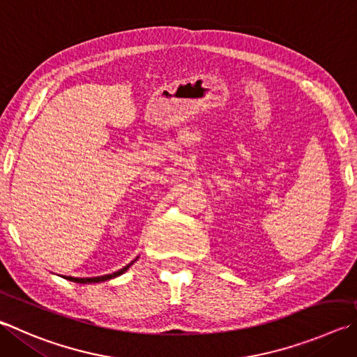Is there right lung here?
Here are the masks:
<instances>
[{
	"label": "right lung",
	"instance_id": "right-lung-1",
	"mask_svg": "<svg viewBox=\"0 0 357 357\" xmlns=\"http://www.w3.org/2000/svg\"><path fill=\"white\" fill-rule=\"evenodd\" d=\"M139 259V256L134 259V261H131L129 262L126 267H123V268H120L119 271H114V273H111V275H105V276H95V278H73V276H68V278H66V280H68V281H73V282H77V284H92V282H102V281H109V280H112V278H116V276H120V275H123L125 273V271H128L129 270V267H131V265L137 261Z\"/></svg>",
	"mask_w": 357,
	"mask_h": 357
}]
</instances>
